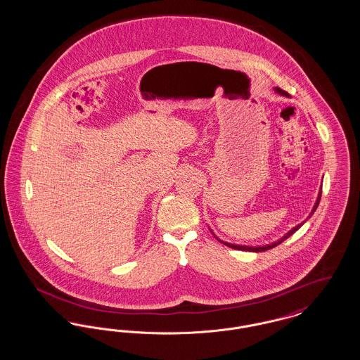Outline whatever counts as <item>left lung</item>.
<instances>
[{"mask_svg": "<svg viewBox=\"0 0 360 360\" xmlns=\"http://www.w3.org/2000/svg\"><path fill=\"white\" fill-rule=\"evenodd\" d=\"M275 91L278 93V94H281V96H285V97H289V94L285 91V90H282V89H279V87H274ZM320 198H321V190H320V193H319V198H317V201H316V204L313 206V209H311V213H310V216L314 213V210L317 209V206L320 204ZM309 216V217H310ZM302 225V224H301ZM301 225H297V226H294L291 231H289L283 238L281 240H278V241H275V243H271V244H267V245H263V247H250V245H238V244H231V243H226V241H223V240H220L223 244L225 245H228V247H231V248H233V250H240V251H252V252H262V251H266V250H270V248H273L275 245H278L279 243H282L283 240L288 239L290 235H292Z\"/></svg>", "mask_w": 360, "mask_h": 360, "instance_id": "obj_1", "label": "left lung"}]
</instances>
